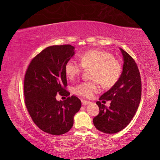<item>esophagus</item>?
Segmentation results:
<instances>
[{
	"label": "esophagus",
	"mask_w": 160,
	"mask_h": 160,
	"mask_svg": "<svg viewBox=\"0 0 160 160\" xmlns=\"http://www.w3.org/2000/svg\"><path fill=\"white\" fill-rule=\"evenodd\" d=\"M81 102H82V104L83 105H88V104H90V102L86 101V100H84V99L81 100Z\"/></svg>",
	"instance_id": "esophagus-1"
}]
</instances>
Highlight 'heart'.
<instances>
[{
  "label": "heart",
  "mask_w": 160,
  "mask_h": 160,
  "mask_svg": "<svg viewBox=\"0 0 160 160\" xmlns=\"http://www.w3.org/2000/svg\"><path fill=\"white\" fill-rule=\"evenodd\" d=\"M80 63L69 60L65 71L70 79L73 80L82 73L83 68L91 69L93 80L80 83L74 90L78 95L89 98L99 90V83L104 88H110L118 82L122 72V64L112 54L101 50H90L80 56Z\"/></svg>",
  "instance_id": "b5f03b06"
}]
</instances>
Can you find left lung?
<instances>
[{"label": "left lung", "instance_id": "1", "mask_svg": "<svg viewBox=\"0 0 160 160\" xmlns=\"http://www.w3.org/2000/svg\"><path fill=\"white\" fill-rule=\"evenodd\" d=\"M123 57V72L114 85L99 100H111L109 108L100 101L96 103L99 113L93 118L97 130L104 133H116L125 128L136 113L141 99L142 83L138 68L134 59L121 48Z\"/></svg>", "mask_w": 160, "mask_h": 160}]
</instances>
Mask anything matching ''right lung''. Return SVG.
Returning <instances> with one entry per match:
<instances>
[{
    "instance_id": "add662e5",
    "label": "right lung",
    "mask_w": 160,
    "mask_h": 160,
    "mask_svg": "<svg viewBox=\"0 0 160 160\" xmlns=\"http://www.w3.org/2000/svg\"><path fill=\"white\" fill-rule=\"evenodd\" d=\"M74 47L55 45L46 48L32 58L24 80L25 104L32 121L44 132L59 135L69 131L81 102L69 97L65 66L74 55ZM57 93L68 96L57 101Z\"/></svg>"
}]
</instances>
